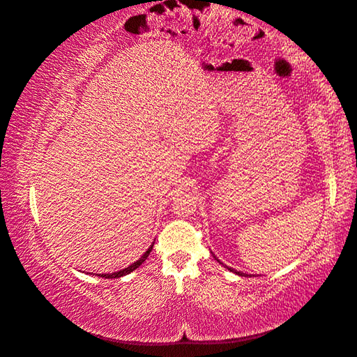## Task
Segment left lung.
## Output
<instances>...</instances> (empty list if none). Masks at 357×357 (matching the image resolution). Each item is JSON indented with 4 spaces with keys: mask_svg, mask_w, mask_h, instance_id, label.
Returning <instances> with one entry per match:
<instances>
[{
    "mask_svg": "<svg viewBox=\"0 0 357 357\" xmlns=\"http://www.w3.org/2000/svg\"><path fill=\"white\" fill-rule=\"evenodd\" d=\"M230 271H234V270H230ZM236 274H240V276H245V274H243V273H238V271H235Z\"/></svg>",
    "mask_w": 357,
    "mask_h": 357,
    "instance_id": "left-lung-1",
    "label": "left lung"
}]
</instances>
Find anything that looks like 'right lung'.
I'll return each mask as SVG.
<instances>
[{"label":"right lung","mask_w":357,"mask_h":357,"mask_svg":"<svg viewBox=\"0 0 357 357\" xmlns=\"http://www.w3.org/2000/svg\"><path fill=\"white\" fill-rule=\"evenodd\" d=\"M152 248H153V245L147 249L146 254H144L139 260L135 261V264L130 265L128 268H125V270L117 271V273H111V274H98V276H100V278H105V279H116V278H122V276H125V274H128V273H131V271H135L136 268H139V266L142 265V261L149 257V254H150V251H152Z\"/></svg>","instance_id":"add662e5"}]
</instances>
